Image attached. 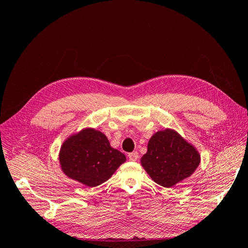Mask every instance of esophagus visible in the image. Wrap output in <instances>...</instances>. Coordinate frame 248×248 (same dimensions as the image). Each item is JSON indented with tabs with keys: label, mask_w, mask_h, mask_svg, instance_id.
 <instances>
[{
	"label": "esophagus",
	"mask_w": 248,
	"mask_h": 248,
	"mask_svg": "<svg viewBox=\"0 0 248 248\" xmlns=\"http://www.w3.org/2000/svg\"><path fill=\"white\" fill-rule=\"evenodd\" d=\"M138 158H139V155L137 152H133V153L128 154V160H130V161H137L138 160Z\"/></svg>",
	"instance_id": "1"
}]
</instances>
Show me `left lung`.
I'll list each match as a JSON object with an SVG mask.
<instances>
[{
	"label": "left lung",
	"instance_id": "1",
	"mask_svg": "<svg viewBox=\"0 0 248 248\" xmlns=\"http://www.w3.org/2000/svg\"><path fill=\"white\" fill-rule=\"evenodd\" d=\"M201 163L197 148L175 129L164 128L154 134L141 164L156 184L166 188L189 178Z\"/></svg>",
	"mask_w": 248,
	"mask_h": 248
}]
</instances>
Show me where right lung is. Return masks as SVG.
<instances>
[{"label":"right lung","mask_w":248,"mask_h":248,"mask_svg":"<svg viewBox=\"0 0 248 248\" xmlns=\"http://www.w3.org/2000/svg\"><path fill=\"white\" fill-rule=\"evenodd\" d=\"M58 160L64 175L93 188L111 177L126 157L111 147L105 134L86 127L63 141Z\"/></svg>","instance_id":"add662e5"}]
</instances>
